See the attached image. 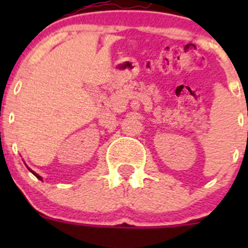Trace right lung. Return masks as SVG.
I'll return each mask as SVG.
<instances>
[{
    "mask_svg": "<svg viewBox=\"0 0 248 248\" xmlns=\"http://www.w3.org/2000/svg\"><path fill=\"white\" fill-rule=\"evenodd\" d=\"M29 170H30V171H31V172H32V174H33V175H34V176H36V177H37V179L42 180V177H41V176H39V175H38V174H36V172H33V171H32V170H31V169H30V168H29Z\"/></svg>",
    "mask_w": 248,
    "mask_h": 248,
    "instance_id": "obj_1",
    "label": "right lung"
}]
</instances>
